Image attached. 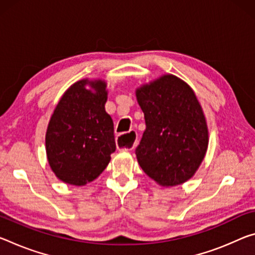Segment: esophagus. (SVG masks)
<instances>
[{"label":"esophagus","instance_id":"esophagus-1","mask_svg":"<svg viewBox=\"0 0 255 255\" xmlns=\"http://www.w3.org/2000/svg\"><path fill=\"white\" fill-rule=\"evenodd\" d=\"M129 135L134 136V138H130V139H129L128 142H126V143H124L123 140L119 138V137L118 138H117V144H118V147L124 148V149H127V151H130V149H132V148L135 147L136 140H137V139H136V132H135V131H130V132H129Z\"/></svg>","mask_w":255,"mask_h":255}]
</instances>
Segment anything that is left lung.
<instances>
[{
  "instance_id": "8db88e82",
  "label": "left lung",
  "mask_w": 255,
  "mask_h": 255,
  "mask_svg": "<svg viewBox=\"0 0 255 255\" xmlns=\"http://www.w3.org/2000/svg\"><path fill=\"white\" fill-rule=\"evenodd\" d=\"M145 129L136 147L143 171L161 186L191 179L209 144L207 121L195 93L178 77L163 75L136 90Z\"/></svg>"
}]
</instances>
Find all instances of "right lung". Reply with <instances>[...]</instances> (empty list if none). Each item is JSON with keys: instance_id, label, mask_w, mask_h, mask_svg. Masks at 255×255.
<instances>
[{"instance_id": "right-lung-1", "label": "right lung", "mask_w": 255, "mask_h": 255, "mask_svg": "<svg viewBox=\"0 0 255 255\" xmlns=\"http://www.w3.org/2000/svg\"><path fill=\"white\" fill-rule=\"evenodd\" d=\"M107 99L104 80L83 79L64 92L54 109L45 135L46 155L63 183L86 185L110 162L116 140L113 121L104 108Z\"/></svg>"}]
</instances>
